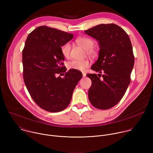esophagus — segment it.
I'll return each instance as SVG.
<instances>
[{"label": "esophagus", "mask_w": 153, "mask_h": 153, "mask_svg": "<svg viewBox=\"0 0 153 153\" xmlns=\"http://www.w3.org/2000/svg\"><path fill=\"white\" fill-rule=\"evenodd\" d=\"M82 75H83V77H85L86 76V74L85 73H82Z\"/></svg>", "instance_id": "1"}]
</instances>
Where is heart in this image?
<instances>
[{"mask_svg": "<svg viewBox=\"0 0 153 153\" xmlns=\"http://www.w3.org/2000/svg\"><path fill=\"white\" fill-rule=\"evenodd\" d=\"M77 45L86 50L87 55L91 57H95L97 55L96 51L93 48L94 41L88 37H79L75 40ZM61 53L65 59H70L71 53V45L70 43H65L60 48ZM90 61L87 59L82 60H72L67 63V68L69 70H75L83 71L90 66Z\"/></svg>", "mask_w": 153, "mask_h": 153, "instance_id": "b5f03b06", "label": "heart"}]
</instances>
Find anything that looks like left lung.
Wrapping results in <instances>:
<instances>
[{
    "mask_svg": "<svg viewBox=\"0 0 153 153\" xmlns=\"http://www.w3.org/2000/svg\"><path fill=\"white\" fill-rule=\"evenodd\" d=\"M99 44L97 60L91 70L103 73L87 74L91 80L88 98L93 106L108 110L115 106L124 96L131 82L134 63L131 42L127 33L114 24H100L85 31Z\"/></svg>",
    "mask_w": 153,
    "mask_h": 153,
    "instance_id": "1",
    "label": "left lung"
}]
</instances>
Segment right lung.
<instances>
[{"mask_svg":"<svg viewBox=\"0 0 153 153\" xmlns=\"http://www.w3.org/2000/svg\"><path fill=\"white\" fill-rule=\"evenodd\" d=\"M73 37V34L40 26L31 32L25 41L22 51L24 82L33 100L45 111L56 113L66 108L82 77L80 71L66 72L63 66L60 48ZM59 74L64 77H57Z\"/></svg>","mask_w":153,"mask_h":153,"instance_id":"obj_1","label":"right lung"}]
</instances>
